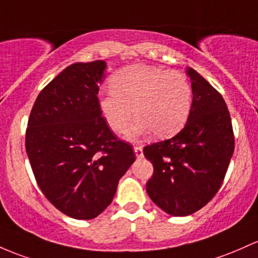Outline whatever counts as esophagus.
I'll return each mask as SVG.
<instances>
[{
  "label": "esophagus",
  "instance_id": "obj_1",
  "mask_svg": "<svg viewBox=\"0 0 258 258\" xmlns=\"http://www.w3.org/2000/svg\"><path fill=\"white\" fill-rule=\"evenodd\" d=\"M134 151H135L136 157H137V158H142V155H143V149H142V147H135Z\"/></svg>",
  "mask_w": 258,
  "mask_h": 258
}]
</instances>
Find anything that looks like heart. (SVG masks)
Here are the masks:
<instances>
[{"instance_id": "heart-1", "label": "heart", "mask_w": 258, "mask_h": 258, "mask_svg": "<svg viewBox=\"0 0 258 258\" xmlns=\"http://www.w3.org/2000/svg\"><path fill=\"white\" fill-rule=\"evenodd\" d=\"M110 88L99 98L101 115L115 134L126 128L134 114L137 116L126 132L130 140L151 132L161 138L175 135L191 114V84L176 71L131 64L110 78Z\"/></svg>"}]
</instances>
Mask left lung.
Here are the masks:
<instances>
[{"label":"left lung","instance_id":"8db88e82","mask_svg":"<svg viewBox=\"0 0 258 258\" xmlns=\"http://www.w3.org/2000/svg\"><path fill=\"white\" fill-rule=\"evenodd\" d=\"M192 110L170 140L144 147L154 168L147 194L165 213L186 217L200 211L222 186L234 153L230 114L222 95L191 67Z\"/></svg>","mask_w":258,"mask_h":258}]
</instances>
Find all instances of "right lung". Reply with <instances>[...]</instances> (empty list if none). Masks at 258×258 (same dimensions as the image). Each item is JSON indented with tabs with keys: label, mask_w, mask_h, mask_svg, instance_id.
Here are the masks:
<instances>
[{
	"label": "right lung",
	"mask_w": 258,
	"mask_h": 258,
	"mask_svg": "<svg viewBox=\"0 0 258 258\" xmlns=\"http://www.w3.org/2000/svg\"><path fill=\"white\" fill-rule=\"evenodd\" d=\"M106 62L66 67L36 98L25 149L45 197L73 219L98 217L112 202L118 180L136 160L101 117L99 84Z\"/></svg>",
	"instance_id": "right-lung-1"
}]
</instances>
